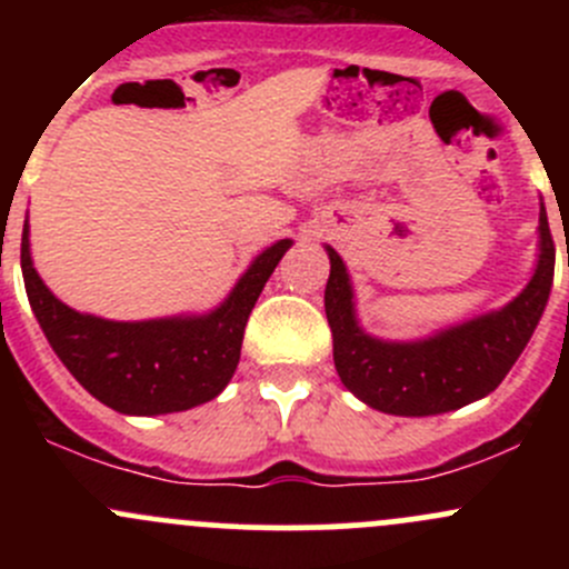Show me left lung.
I'll return each mask as SVG.
<instances>
[{
    "label": "left lung",
    "mask_w": 569,
    "mask_h": 569,
    "mask_svg": "<svg viewBox=\"0 0 569 569\" xmlns=\"http://www.w3.org/2000/svg\"><path fill=\"white\" fill-rule=\"evenodd\" d=\"M325 289L338 377L358 399L391 416H438L501 386L529 343L553 286L556 244L539 209V261L531 283L507 308L470 319L427 341L391 343L366 336L355 321L352 286L336 250Z\"/></svg>",
    "instance_id": "1"
}]
</instances>
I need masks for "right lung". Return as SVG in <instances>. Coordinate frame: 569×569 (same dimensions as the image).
Wrapping results in <instances>:
<instances>
[{
	"label": "right lung",
	"instance_id": "add662e5",
	"mask_svg": "<svg viewBox=\"0 0 569 569\" xmlns=\"http://www.w3.org/2000/svg\"><path fill=\"white\" fill-rule=\"evenodd\" d=\"M291 239L263 250L228 300L206 317L109 321L77 313L38 278L30 258V226L21 233L27 297L57 358L84 391L126 416H162L214 399L233 377L244 327Z\"/></svg>",
	"mask_w": 569,
	"mask_h": 569
}]
</instances>
